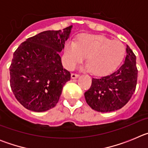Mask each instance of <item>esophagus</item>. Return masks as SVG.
<instances>
[{
	"label": "esophagus",
	"mask_w": 148,
	"mask_h": 148,
	"mask_svg": "<svg viewBox=\"0 0 148 148\" xmlns=\"http://www.w3.org/2000/svg\"><path fill=\"white\" fill-rule=\"evenodd\" d=\"M78 77H79V75H78V74H76V73H72L71 74V78H73V79L78 78Z\"/></svg>",
	"instance_id": "1"
}]
</instances>
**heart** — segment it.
I'll use <instances>...</instances> for the list:
<instances>
[{"label": "heart", "mask_w": 148, "mask_h": 148, "mask_svg": "<svg viewBox=\"0 0 148 148\" xmlns=\"http://www.w3.org/2000/svg\"><path fill=\"white\" fill-rule=\"evenodd\" d=\"M125 54V46L119 40H111L102 35L84 34L77 42L70 41L66 44L64 61L68 69H73L87 56L86 70L96 75H106L119 66Z\"/></svg>", "instance_id": "1"}]
</instances>
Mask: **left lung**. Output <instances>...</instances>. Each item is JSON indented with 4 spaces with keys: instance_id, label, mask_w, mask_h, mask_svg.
<instances>
[{
    "instance_id": "obj_1",
    "label": "left lung",
    "mask_w": 148,
    "mask_h": 148,
    "mask_svg": "<svg viewBox=\"0 0 148 148\" xmlns=\"http://www.w3.org/2000/svg\"><path fill=\"white\" fill-rule=\"evenodd\" d=\"M126 52L125 63L117 71L101 78H92L91 87L84 92L87 104L94 110L107 113L121 109L135 92L136 58L128 45Z\"/></svg>"
}]
</instances>
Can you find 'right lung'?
Returning a JSON list of instances; mask_svg holds the SVG:
<instances>
[{"instance_id": "right-lung-1", "label": "right lung", "mask_w": 148, "mask_h": 148, "mask_svg": "<svg viewBox=\"0 0 148 148\" xmlns=\"http://www.w3.org/2000/svg\"><path fill=\"white\" fill-rule=\"evenodd\" d=\"M73 26L47 30L22 43L10 66V86L17 100L27 109L44 112L54 108L70 73L63 68L59 53Z\"/></svg>"}]
</instances>
